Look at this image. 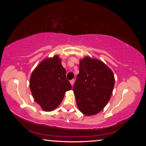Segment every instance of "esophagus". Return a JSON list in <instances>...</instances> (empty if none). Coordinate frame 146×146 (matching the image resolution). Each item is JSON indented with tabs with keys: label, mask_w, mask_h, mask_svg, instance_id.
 Returning a JSON list of instances; mask_svg holds the SVG:
<instances>
[{
	"label": "esophagus",
	"mask_w": 146,
	"mask_h": 146,
	"mask_svg": "<svg viewBox=\"0 0 146 146\" xmlns=\"http://www.w3.org/2000/svg\"><path fill=\"white\" fill-rule=\"evenodd\" d=\"M70 83H71V86H73V84H74V83H75V79H73V80H71V81H70Z\"/></svg>",
	"instance_id": "1"
}]
</instances>
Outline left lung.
Returning a JSON list of instances; mask_svg holds the SVG:
<instances>
[{
	"label": "left lung",
	"instance_id": "obj_1",
	"mask_svg": "<svg viewBox=\"0 0 146 146\" xmlns=\"http://www.w3.org/2000/svg\"><path fill=\"white\" fill-rule=\"evenodd\" d=\"M114 86L113 71L102 61L89 56L81 59L73 88L78 110L87 116L97 114L110 100Z\"/></svg>",
	"mask_w": 146,
	"mask_h": 146
}]
</instances>
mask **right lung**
<instances>
[{"mask_svg": "<svg viewBox=\"0 0 146 146\" xmlns=\"http://www.w3.org/2000/svg\"><path fill=\"white\" fill-rule=\"evenodd\" d=\"M66 70L58 55L46 58L32 72L29 88L35 102L45 111H51L60 105L71 85L66 78Z\"/></svg>", "mask_w": 146, "mask_h": 146, "instance_id": "1", "label": "right lung"}]
</instances>
